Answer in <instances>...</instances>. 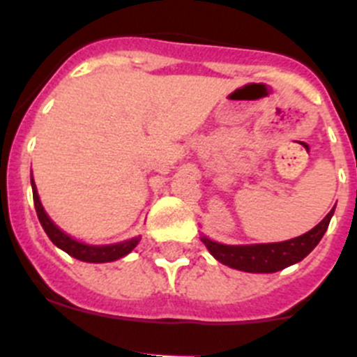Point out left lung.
I'll list each match as a JSON object with an SVG mask.
<instances>
[{
    "mask_svg": "<svg viewBox=\"0 0 357 357\" xmlns=\"http://www.w3.org/2000/svg\"><path fill=\"white\" fill-rule=\"evenodd\" d=\"M333 214L334 207L314 229L288 241L261 245H222L209 238H202V241L222 264L248 273H273L304 259L324 238Z\"/></svg>",
    "mask_w": 357,
    "mask_h": 357,
    "instance_id": "left-lung-1",
    "label": "left lung"
}]
</instances>
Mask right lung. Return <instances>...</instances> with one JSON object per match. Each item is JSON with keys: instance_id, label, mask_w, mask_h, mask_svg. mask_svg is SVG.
<instances>
[{"instance_id": "1", "label": "right lung", "mask_w": 357, "mask_h": 357, "mask_svg": "<svg viewBox=\"0 0 357 357\" xmlns=\"http://www.w3.org/2000/svg\"><path fill=\"white\" fill-rule=\"evenodd\" d=\"M31 191H33V206H36L37 218H39L40 225H43L44 232L48 234V238L52 239L53 245L64 250L66 254H69L71 257L78 261H84V263H110V261L121 259L127 254H130L137 243L141 241V236L137 238L127 239L123 243H116V245H102V247H94V245H85V243L77 241L73 239L71 236H68L64 230H61L55 223L50 220V216L44 211L43 204L39 200V195H37L36 182L31 178Z\"/></svg>"}]
</instances>
